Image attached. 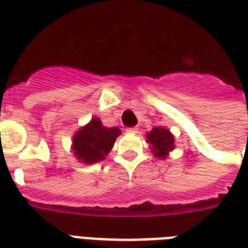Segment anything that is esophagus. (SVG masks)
<instances>
[{
  "label": "esophagus",
  "mask_w": 248,
  "mask_h": 248,
  "mask_svg": "<svg viewBox=\"0 0 248 248\" xmlns=\"http://www.w3.org/2000/svg\"><path fill=\"white\" fill-rule=\"evenodd\" d=\"M138 131H139V128H138V127L126 128V132H128V134H138Z\"/></svg>",
  "instance_id": "1"
}]
</instances>
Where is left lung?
<instances>
[{
    "label": "left lung",
    "instance_id": "left-lung-1",
    "mask_svg": "<svg viewBox=\"0 0 248 248\" xmlns=\"http://www.w3.org/2000/svg\"><path fill=\"white\" fill-rule=\"evenodd\" d=\"M147 141L152 145V152L157 158L165 159L169 152L175 148L173 135L167 128L163 127H155L151 132H148Z\"/></svg>",
    "mask_w": 248,
    "mask_h": 248
}]
</instances>
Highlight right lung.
<instances>
[{
  "instance_id": "obj_1",
  "label": "right lung",
  "mask_w": 248,
  "mask_h": 248,
  "mask_svg": "<svg viewBox=\"0 0 248 248\" xmlns=\"http://www.w3.org/2000/svg\"><path fill=\"white\" fill-rule=\"evenodd\" d=\"M120 134L118 127H105L99 118H93L73 136V155L86 165L100 162L112 151Z\"/></svg>"
}]
</instances>
